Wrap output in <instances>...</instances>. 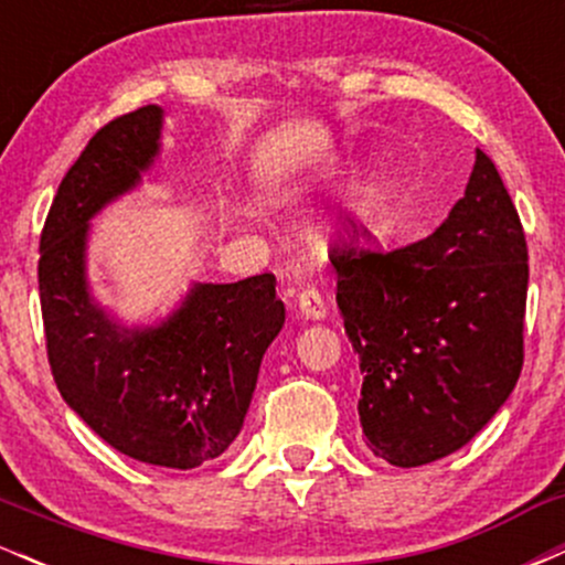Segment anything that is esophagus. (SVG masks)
Returning <instances> with one entry per match:
<instances>
[{
	"mask_svg": "<svg viewBox=\"0 0 565 565\" xmlns=\"http://www.w3.org/2000/svg\"><path fill=\"white\" fill-rule=\"evenodd\" d=\"M297 308H300L302 316H308V319H313V321L327 319V313H329L327 300H323V295L316 287L302 289L300 295H297Z\"/></svg>",
	"mask_w": 565,
	"mask_h": 565,
	"instance_id": "34e87169",
	"label": "esophagus"
}]
</instances>
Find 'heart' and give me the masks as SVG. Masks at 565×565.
<instances>
[{
    "mask_svg": "<svg viewBox=\"0 0 565 565\" xmlns=\"http://www.w3.org/2000/svg\"><path fill=\"white\" fill-rule=\"evenodd\" d=\"M366 193H369V191H366V188H361V201H366V199H369V196H366Z\"/></svg>",
    "mask_w": 565,
    "mask_h": 565,
    "instance_id": "heart-1",
    "label": "heart"
}]
</instances>
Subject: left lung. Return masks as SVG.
<instances>
[{"label": "left lung", "instance_id": "8db88e82", "mask_svg": "<svg viewBox=\"0 0 565 565\" xmlns=\"http://www.w3.org/2000/svg\"><path fill=\"white\" fill-rule=\"evenodd\" d=\"M332 265L374 457L419 468L470 444L523 366L529 252L494 161L476 151L465 196L423 242L345 246Z\"/></svg>", "mask_w": 565, "mask_h": 565}]
</instances>
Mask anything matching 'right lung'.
<instances>
[{
	"mask_svg": "<svg viewBox=\"0 0 565 565\" xmlns=\"http://www.w3.org/2000/svg\"><path fill=\"white\" fill-rule=\"evenodd\" d=\"M164 108L97 129L66 172L39 242V297L63 401L116 451L191 470L242 433L263 355L284 327L276 278L191 281L170 313L127 323L87 274L93 220L138 191L161 157Z\"/></svg>",
	"mask_w": 565,
	"mask_h": 565,
	"instance_id": "obj_1",
	"label": "right lung"
}]
</instances>
